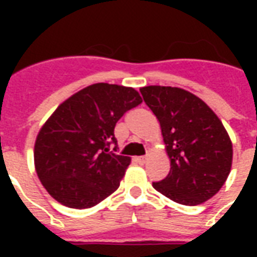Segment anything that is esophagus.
<instances>
[{"label": "esophagus", "instance_id": "esophagus-1", "mask_svg": "<svg viewBox=\"0 0 257 257\" xmlns=\"http://www.w3.org/2000/svg\"><path fill=\"white\" fill-rule=\"evenodd\" d=\"M147 157H149V156L136 157V162H139V164H146V162H147Z\"/></svg>", "mask_w": 257, "mask_h": 257}]
</instances>
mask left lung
Here are the masks:
<instances>
[{"label": "left lung", "instance_id": "left-lung-1", "mask_svg": "<svg viewBox=\"0 0 257 257\" xmlns=\"http://www.w3.org/2000/svg\"><path fill=\"white\" fill-rule=\"evenodd\" d=\"M160 122L171 161L168 176L153 187L182 205H199L226 183L232 143L224 125L202 99L176 86L140 88Z\"/></svg>", "mask_w": 257, "mask_h": 257}]
</instances>
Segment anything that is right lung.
Listing matches in <instances>:
<instances>
[{
    "label": "right lung",
    "instance_id": "add662e5",
    "mask_svg": "<svg viewBox=\"0 0 257 257\" xmlns=\"http://www.w3.org/2000/svg\"><path fill=\"white\" fill-rule=\"evenodd\" d=\"M142 96L131 86L93 84L52 112L37 135L34 167L49 195L67 208H92L119 187L131 158L110 151L114 128ZM115 150V149H114Z\"/></svg>",
    "mask_w": 257,
    "mask_h": 257
}]
</instances>
